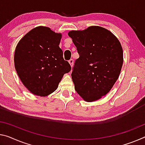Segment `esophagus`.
<instances>
[{
	"mask_svg": "<svg viewBox=\"0 0 145 145\" xmlns=\"http://www.w3.org/2000/svg\"><path fill=\"white\" fill-rule=\"evenodd\" d=\"M69 64H70V66H71V67H73V59H70V61H69Z\"/></svg>",
	"mask_w": 145,
	"mask_h": 145,
	"instance_id": "obj_1",
	"label": "esophagus"
}]
</instances>
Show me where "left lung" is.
I'll return each instance as SVG.
<instances>
[{"label": "left lung", "instance_id": "1", "mask_svg": "<svg viewBox=\"0 0 145 145\" xmlns=\"http://www.w3.org/2000/svg\"><path fill=\"white\" fill-rule=\"evenodd\" d=\"M68 35L79 54L72 73L75 90L85 101H95L109 92L119 78L123 48L111 31L101 26L72 30Z\"/></svg>", "mask_w": 145, "mask_h": 145}]
</instances>
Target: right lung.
I'll use <instances>...</instances> for the list:
<instances>
[{
	"mask_svg": "<svg viewBox=\"0 0 145 145\" xmlns=\"http://www.w3.org/2000/svg\"><path fill=\"white\" fill-rule=\"evenodd\" d=\"M61 33L38 26L18 42L14 54L17 73L24 86L34 95L45 97L56 91L65 73L71 70L59 45Z\"/></svg>",
	"mask_w": 145,
	"mask_h": 145,
	"instance_id": "1",
	"label": "right lung"
}]
</instances>
